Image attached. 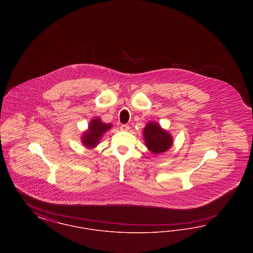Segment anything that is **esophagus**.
<instances>
[{
  "label": "esophagus",
  "mask_w": 253,
  "mask_h": 253,
  "mask_svg": "<svg viewBox=\"0 0 253 253\" xmlns=\"http://www.w3.org/2000/svg\"><path fill=\"white\" fill-rule=\"evenodd\" d=\"M121 129L122 131H128V130H129V125H127V124H122L121 126Z\"/></svg>",
  "instance_id": "esophagus-1"
}]
</instances>
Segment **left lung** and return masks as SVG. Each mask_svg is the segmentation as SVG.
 <instances>
[{"instance_id":"8db88e82","label":"left lung","mask_w":253,"mask_h":253,"mask_svg":"<svg viewBox=\"0 0 253 253\" xmlns=\"http://www.w3.org/2000/svg\"><path fill=\"white\" fill-rule=\"evenodd\" d=\"M143 132L146 147L155 155L166 152L172 145V136L158 123L149 122Z\"/></svg>"}]
</instances>
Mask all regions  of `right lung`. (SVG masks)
Masks as SVG:
<instances>
[{
  "mask_svg": "<svg viewBox=\"0 0 253 253\" xmlns=\"http://www.w3.org/2000/svg\"><path fill=\"white\" fill-rule=\"evenodd\" d=\"M112 127L111 123H103L99 118L93 119L89 123L88 130L82 136V142L86 148H95L98 144L103 133Z\"/></svg>",
  "mask_w": 253,
  "mask_h": 253,
  "instance_id": "right-lung-1",
  "label": "right lung"
}]
</instances>
